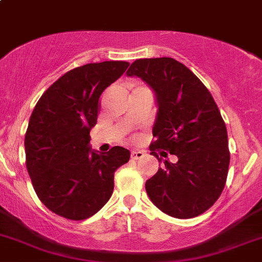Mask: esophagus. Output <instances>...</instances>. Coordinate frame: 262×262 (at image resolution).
Returning <instances> with one entry per match:
<instances>
[{
  "instance_id": "1",
  "label": "esophagus",
  "mask_w": 262,
  "mask_h": 262,
  "mask_svg": "<svg viewBox=\"0 0 262 262\" xmlns=\"http://www.w3.org/2000/svg\"><path fill=\"white\" fill-rule=\"evenodd\" d=\"M130 157H132V159H134V160L142 159V158L144 157V151H142V150H133V151H132Z\"/></svg>"
}]
</instances>
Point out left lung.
<instances>
[{
    "label": "left lung",
    "mask_w": 262,
    "mask_h": 262,
    "mask_svg": "<svg viewBox=\"0 0 262 262\" xmlns=\"http://www.w3.org/2000/svg\"><path fill=\"white\" fill-rule=\"evenodd\" d=\"M126 76L142 78L157 97L150 154L159 163L157 149L178 158L175 163L165 160L146 180L149 198L178 219L203 214L223 192L230 163L226 125L211 93L188 67L169 57L137 59Z\"/></svg>",
    "instance_id": "1"
}]
</instances>
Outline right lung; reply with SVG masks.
<instances>
[{"mask_svg": "<svg viewBox=\"0 0 262 262\" xmlns=\"http://www.w3.org/2000/svg\"><path fill=\"white\" fill-rule=\"evenodd\" d=\"M128 66L105 61L74 68L42 94L31 114L26 166L37 196L59 216L84 220L100 210L113 192L114 171L130 158L123 146L98 154L89 145L100 94Z\"/></svg>", "mask_w": 262, "mask_h": 262, "instance_id": "add662e5", "label": "right lung"}]
</instances>
